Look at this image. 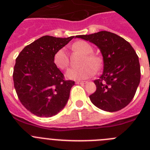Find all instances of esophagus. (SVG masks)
<instances>
[{
    "label": "esophagus",
    "instance_id": "34e87169",
    "mask_svg": "<svg viewBox=\"0 0 150 150\" xmlns=\"http://www.w3.org/2000/svg\"><path fill=\"white\" fill-rule=\"evenodd\" d=\"M87 83V81H76V84H84Z\"/></svg>",
    "mask_w": 150,
    "mask_h": 150
}]
</instances>
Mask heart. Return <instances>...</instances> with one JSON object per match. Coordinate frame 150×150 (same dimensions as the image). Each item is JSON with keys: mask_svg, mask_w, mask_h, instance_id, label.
Segmentation results:
<instances>
[{"mask_svg": "<svg viewBox=\"0 0 150 150\" xmlns=\"http://www.w3.org/2000/svg\"><path fill=\"white\" fill-rule=\"evenodd\" d=\"M72 49L84 54L85 57L80 68H71L67 71V77L72 80H83L93 75L96 70H99L103 66L102 56L93 54V48L88 42L78 41L72 45ZM54 63L60 69H66L68 67L69 60L67 50L64 48L57 51L53 57Z\"/></svg>", "mask_w": 150, "mask_h": 150, "instance_id": "1", "label": "heart"}]
</instances>
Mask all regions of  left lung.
<instances>
[{
	"label": "left lung",
	"instance_id": "left-lung-1",
	"mask_svg": "<svg viewBox=\"0 0 150 150\" xmlns=\"http://www.w3.org/2000/svg\"><path fill=\"white\" fill-rule=\"evenodd\" d=\"M76 37L95 44L103 56V74L94 81L96 90L90 96L92 103L109 112L127 106L134 98L141 80L138 56L130 43L108 31Z\"/></svg>",
	"mask_w": 150,
	"mask_h": 150
}]
</instances>
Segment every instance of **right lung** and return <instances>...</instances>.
Instances as JSON below:
<instances>
[{
    "mask_svg": "<svg viewBox=\"0 0 150 150\" xmlns=\"http://www.w3.org/2000/svg\"><path fill=\"white\" fill-rule=\"evenodd\" d=\"M74 37L42 36L25 47L16 58L13 74L16 93L23 106L37 117L56 115L69 98L75 81L65 80L53 57Z\"/></svg>",
    "mask_w": 150,
    "mask_h": 150,
    "instance_id": "obj_1",
    "label": "right lung"
}]
</instances>
